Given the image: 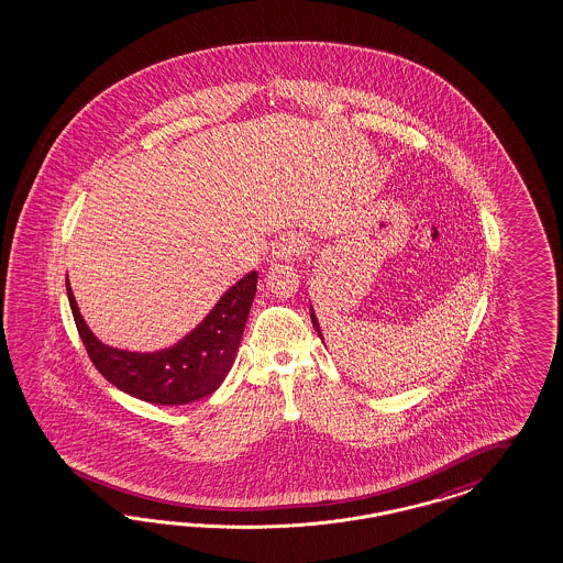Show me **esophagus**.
Segmentation results:
<instances>
[{
	"instance_id": "obj_1",
	"label": "esophagus",
	"mask_w": 563,
	"mask_h": 563,
	"mask_svg": "<svg viewBox=\"0 0 563 563\" xmlns=\"http://www.w3.org/2000/svg\"><path fill=\"white\" fill-rule=\"evenodd\" d=\"M306 250V241L299 235H283L276 239L273 245V257L278 262H289Z\"/></svg>"
}]
</instances>
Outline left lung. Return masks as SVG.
<instances>
[{
    "mask_svg": "<svg viewBox=\"0 0 563 563\" xmlns=\"http://www.w3.org/2000/svg\"><path fill=\"white\" fill-rule=\"evenodd\" d=\"M311 313V322H313V328H316V332H318V336L322 339V330H320V324H318V318H316V313H313V309L309 311Z\"/></svg>",
    "mask_w": 563,
    "mask_h": 563,
    "instance_id": "8db88e82",
    "label": "left lung"
}]
</instances>
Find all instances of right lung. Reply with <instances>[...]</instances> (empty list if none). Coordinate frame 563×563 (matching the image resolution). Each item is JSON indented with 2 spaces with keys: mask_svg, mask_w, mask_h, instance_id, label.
<instances>
[{
  "mask_svg": "<svg viewBox=\"0 0 563 563\" xmlns=\"http://www.w3.org/2000/svg\"><path fill=\"white\" fill-rule=\"evenodd\" d=\"M257 274H245L227 290L186 339L156 353H130L107 346L86 325L66 278L69 307L86 353L95 367L130 396L153 405H188L214 393L229 374L247 313L256 295Z\"/></svg>",
  "mask_w": 563,
  "mask_h": 563,
  "instance_id": "obj_1",
  "label": "right lung"
}]
</instances>
